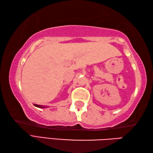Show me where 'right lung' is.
Returning <instances> with one entry per match:
<instances>
[{"mask_svg":"<svg viewBox=\"0 0 153 153\" xmlns=\"http://www.w3.org/2000/svg\"><path fill=\"white\" fill-rule=\"evenodd\" d=\"M34 106H36V107H37V108H46V107H45V106L40 105H37V104H34Z\"/></svg>","mask_w":153,"mask_h":153,"instance_id":"right-lung-1","label":"right lung"}]
</instances>
